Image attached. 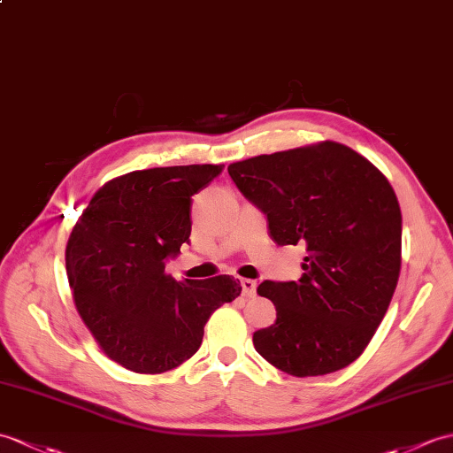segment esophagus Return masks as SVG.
<instances>
[{"mask_svg":"<svg viewBox=\"0 0 453 453\" xmlns=\"http://www.w3.org/2000/svg\"><path fill=\"white\" fill-rule=\"evenodd\" d=\"M241 288H243V296L245 297H255L257 296V281L243 278L241 280Z\"/></svg>","mask_w":453,"mask_h":453,"instance_id":"obj_1","label":"esophagus"}]
</instances>
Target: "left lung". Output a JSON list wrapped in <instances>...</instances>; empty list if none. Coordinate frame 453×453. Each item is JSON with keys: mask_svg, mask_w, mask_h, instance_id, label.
Masks as SVG:
<instances>
[{"mask_svg": "<svg viewBox=\"0 0 453 453\" xmlns=\"http://www.w3.org/2000/svg\"><path fill=\"white\" fill-rule=\"evenodd\" d=\"M229 177L268 219L278 245H303L297 281H262L276 322L255 349L293 376L345 369L369 345L402 268V210L388 179L340 142L231 164Z\"/></svg>", "mask_w": 453, "mask_h": 453, "instance_id": "8db88e82", "label": "left lung"}]
</instances>
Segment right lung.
Returning <instances> with one entry per match:
<instances>
[{"label": "right lung", "mask_w": 453, "mask_h": 453, "mask_svg": "<svg viewBox=\"0 0 453 453\" xmlns=\"http://www.w3.org/2000/svg\"><path fill=\"white\" fill-rule=\"evenodd\" d=\"M224 165L131 172L94 195L65 250L73 299L102 351L125 369L160 374L203 343L210 314L241 293L239 280L177 281L167 260L191 235V196Z\"/></svg>", "instance_id": "right-lung-1"}]
</instances>
